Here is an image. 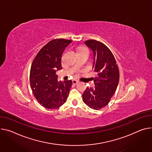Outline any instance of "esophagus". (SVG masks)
<instances>
[{"mask_svg":"<svg viewBox=\"0 0 152 152\" xmlns=\"http://www.w3.org/2000/svg\"><path fill=\"white\" fill-rule=\"evenodd\" d=\"M72 82H73V84L76 85V84H77L78 83V80H76V79H73V80H72Z\"/></svg>","mask_w":152,"mask_h":152,"instance_id":"34e87169","label":"esophagus"}]
</instances>
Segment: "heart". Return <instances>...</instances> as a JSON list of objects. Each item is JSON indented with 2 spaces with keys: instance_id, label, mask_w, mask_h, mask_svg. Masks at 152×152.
Returning <instances> with one entry per match:
<instances>
[{
  "instance_id": "obj_1",
  "label": "heart",
  "mask_w": 152,
  "mask_h": 152,
  "mask_svg": "<svg viewBox=\"0 0 152 152\" xmlns=\"http://www.w3.org/2000/svg\"><path fill=\"white\" fill-rule=\"evenodd\" d=\"M87 50L86 48H82L80 49L79 51H80V50Z\"/></svg>"
}]
</instances>
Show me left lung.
<instances>
[{
    "label": "left lung",
    "instance_id": "obj_1",
    "mask_svg": "<svg viewBox=\"0 0 152 152\" xmlns=\"http://www.w3.org/2000/svg\"><path fill=\"white\" fill-rule=\"evenodd\" d=\"M85 44L93 51L92 68L96 76L93 77L94 87H87L82 94V99L91 108L99 110L108 104L116 91L119 79V69L112 51L103 43L88 40Z\"/></svg>",
    "mask_w": 152,
    "mask_h": 152
}]
</instances>
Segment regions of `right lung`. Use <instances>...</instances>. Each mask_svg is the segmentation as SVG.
I'll list each match as a JSON object with an SVG mask.
<instances>
[{
  "instance_id": "obj_1",
  "label": "right lung",
  "mask_w": 152,
  "mask_h": 152,
  "mask_svg": "<svg viewBox=\"0 0 152 152\" xmlns=\"http://www.w3.org/2000/svg\"><path fill=\"white\" fill-rule=\"evenodd\" d=\"M72 42L64 39L50 41L39 51L31 64L30 79L33 94L47 108H59L67 99L72 81L59 82L56 72L62 68V53Z\"/></svg>"
}]
</instances>
